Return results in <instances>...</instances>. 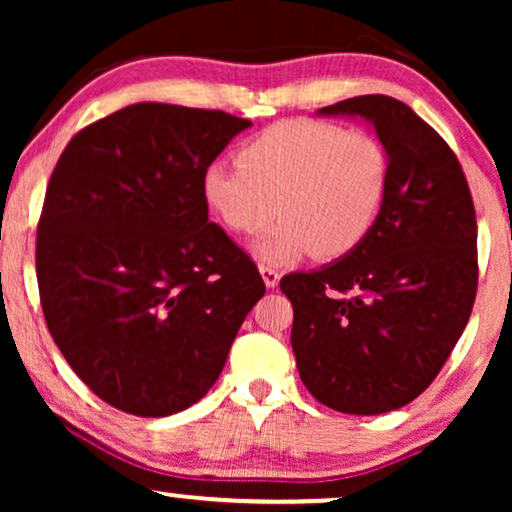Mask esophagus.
I'll use <instances>...</instances> for the list:
<instances>
[{
  "label": "esophagus",
  "mask_w": 512,
  "mask_h": 512,
  "mask_svg": "<svg viewBox=\"0 0 512 512\" xmlns=\"http://www.w3.org/2000/svg\"><path fill=\"white\" fill-rule=\"evenodd\" d=\"M258 272H261L263 282H265V286H268V289H275V286L279 284V279H282V275H279L275 268H270V265L261 263V265H258Z\"/></svg>",
  "instance_id": "esophagus-1"
}]
</instances>
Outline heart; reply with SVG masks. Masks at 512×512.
Listing matches in <instances>:
<instances>
[{
  "label": "heart",
  "mask_w": 512,
  "mask_h": 512,
  "mask_svg": "<svg viewBox=\"0 0 512 512\" xmlns=\"http://www.w3.org/2000/svg\"><path fill=\"white\" fill-rule=\"evenodd\" d=\"M240 165L214 160L200 179L209 212L233 233L261 230L263 263L289 265L307 254L340 258L373 233L389 191V156L366 132L333 123L282 121L240 149Z\"/></svg>",
  "instance_id": "heart-1"
}]
</instances>
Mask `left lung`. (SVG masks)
I'll list each match as a JSON object with an SVG mask.
<instances>
[{
	"instance_id": "8db88e82",
	"label": "left lung",
	"mask_w": 512,
	"mask_h": 512,
	"mask_svg": "<svg viewBox=\"0 0 512 512\" xmlns=\"http://www.w3.org/2000/svg\"><path fill=\"white\" fill-rule=\"evenodd\" d=\"M359 118L389 156V191L352 254L279 289L293 305L300 380L328 408L382 415L422 394L471 317L478 223L459 160L408 104L361 95L317 111Z\"/></svg>"
}]
</instances>
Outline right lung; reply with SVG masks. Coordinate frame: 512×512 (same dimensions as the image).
Instances as JSON below:
<instances>
[{"instance_id":"obj_1","label":"right lung","mask_w":512,"mask_h":512,"mask_svg":"<svg viewBox=\"0 0 512 512\" xmlns=\"http://www.w3.org/2000/svg\"><path fill=\"white\" fill-rule=\"evenodd\" d=\"M247 128L226 111L137 102L81 130L55 165L37 230L41 307L74 373L118 410L198 403L263 298L200 191Z\"/></svg>"}]
</instances>
